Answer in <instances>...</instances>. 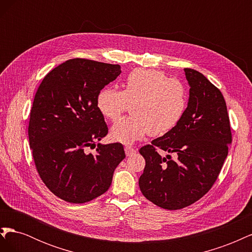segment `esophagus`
I'll return each mask as SVG.
<instances>
[{
    "instance_id": "esophagus-1",
    "label": "esophagus",
    "mask_w": 252,
    "mask_h": 252,
    "mask_svg": "<svg viewBox=\"0 0 252 252\" xmlns=\"http://www.w3.org/2000/svg\"><path fill=\"white\" fill-rule=\"evenodd\" d=\"M124 150H125V154H126L127 157L131 156V155H133V154H135V152H136V150H135L134 148L129 147V146H126V147L124 148Z\"/></svg>"
}]
</instances>
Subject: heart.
I'll return each mask as SVG.
<instances>
[{"label":"heart","instance_id":"1","mask_svg":"<svg viewBox=\"0 0 252 252\" xmlns=\"http://www.w3.org/2000/svg\"><path fill=\"white\" fill-rule=\"evenodd\" d=\"M123 90L107 86L96 95V107L107 120L117 121L131 104L130 117L117 122L110 138L132 144L147 134L162 136L178 125L186 108L182 82L155 69L138 68L128 74Z\"/></svg>","mask_w":252,"mask_h":252}]
</instances>
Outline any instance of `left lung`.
<instances>
[{"label":"left lung","mask_w":252,"mask_h":252,"mask_svg":"<svg viewBox=\"0 0 252 252\" xmlns=\"http://www.w3.org/2000/svg\"><path fill=\"white\" fill-rule=\"evenodd\" d=\"M187 108L171 131L140 149L146 165L140 177L143 195L158 207L182 209L200 200L215 184L231 144L222 93L201 72L185 68ZM158 148L175 153L162 158Z\"/></svg>","instance_id":"left-lung-1"}]
</instances>
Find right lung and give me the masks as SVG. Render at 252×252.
<instances>
[{
	"instance_id": "right-lung-1",
	"label": "right lung",
	"mask_w": 252,
	"mask_h": 252,
	"mask_svg": "<svg viewBox=\"0 0 252 252\" xmlns=\"http://www.w3.org/2000/svg\"><path fill=\"white\" fill-rule=\"evenodd\" d=\"M120 65L68 60L37 89L28 127L30 149L44 184L66 202L86 203L107 191L114 169L125 158L123 145L97 144L108 133L96 95L121 73Z\"/></svg>"
}]
</instances>
